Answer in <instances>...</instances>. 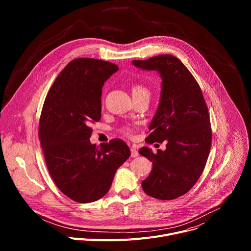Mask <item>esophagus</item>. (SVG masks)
I'll return each instance as SVG.
<instances>
[{"instance_id":"esophagus-1","label":"esophagus","mask_w":251,"mask_h":251,"mask_svg":"<svg viewBox=\"0 0 251 251\" xmlns=\"http://www.w3.org/2000/svg\"><path fill=\"white\" fill-rule=\"evenodd\" d=\"M138 155H139L138 151L135 148H131V157L136 158V157H138Z\"/></svg>"}]
</instances>
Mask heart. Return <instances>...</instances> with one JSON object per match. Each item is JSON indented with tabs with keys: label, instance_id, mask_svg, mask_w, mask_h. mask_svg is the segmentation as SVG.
Wrapping results in <instances>:
<instances>
[{
	"label": "heart",
	"instance_id": "obj_1",
	"mask_svg": "<svg viewBox=\"0 0 251 251\" xmlns=\"http://www.w3.org/2000/svg\"><path fill=\"white\" fill-rule=\"evenodd\" d=\"M131 91H132L133 98H135V97H147V98H149V96H150V89L145 84H143L141 82L134 83L131 87ZM122 132L125 135H131L132 131L129 127H124V128H122Z\"/></svg>",
	"mask_w": 251,
	"mask_h": 251
}]
</instances>
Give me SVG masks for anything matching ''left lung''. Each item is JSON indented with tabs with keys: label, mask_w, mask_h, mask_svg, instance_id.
<instances>
[{
	"label": "left lung",
	"mask_w": 251,
	"mask_h": 251,
	"mask_svg": "<svg viewBox=\"0 0 251 251\" xmlns=\"http://www.w3.org/2000/svg\"><path fill=\"white\" fill-rule=\"evenodd\" d=\"M132 63L159 71L163 80L160 104L145 141L148 144L165 141L166 150L154 154L148 147L140 149L153 164L142 188L158 200L180 198L198 182L209 154L211 127L206 103L199 83L176 56L160 54Z\"/></svg>",
	"instance_id": "obj_1"
}]
</instances>
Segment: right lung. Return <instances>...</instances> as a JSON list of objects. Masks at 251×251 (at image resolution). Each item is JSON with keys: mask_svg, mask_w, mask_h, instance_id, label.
Listing matches in <instances>:
<instances>
[{"mask_svg": "<svg viewBox=\"0 0 251 251\" xmlns=\"http://www.w3.org/2000/svg\"><path fill=\"white\" fill-rule=\"evenodd\" d=\"M118 70L114 63L88 57L71 60L47 94L39 137L52 181L75 201L87 203L109 191L117 169L130 157L121 139L92 145L90 125L101 118L104 82Z\"/></svg>", "mask_w": 251, "mask_h": 251, "instance_id": "right-lung-1", "label": "right lung"}]
</instances>
